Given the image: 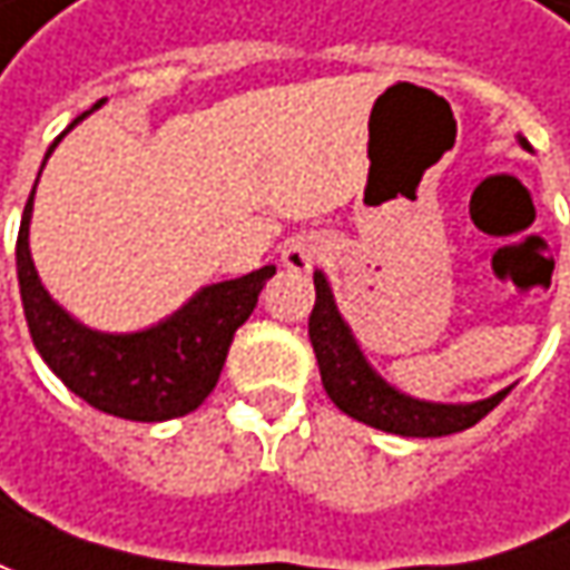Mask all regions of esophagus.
Returning a JSON list of instances; mask_svg holds the SVG:
<instances>
[{
  "label": "esophagus",
  "instance_id": "obj_1",
  "mask_svg": "<svg viewBox=\"0 0 570 570\" xmlns=\"http://www.w3.org/2000/svg\"><path fill=\"white\" fill-rule=\"evenodd\" d=\"M328 248H332V242L322 232H299V235H293L284 245L281 261H284V267H289V271L306 274Z\"/></svg>",
  "mask_w": 570,
  "mask_h": 570
}]
</instances>
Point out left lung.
Returning <instances> with one entry per match:
<instances>
[{"instance_id": "1", "label": "left lung", "mask_w": 570, "mask_h": 570, "mask_svg": "<svg viewBox=\"0 0 570 570\" xmlns=\"http://www.w3.org/2000/svg\"><path fill=\"white\" fill-rule=\"evenodd\" d=\"M519 145L525 148V138H519ZM313 284H316V306L309 316V342L316 352L322 386L328 400L357 422L374 425L381 432L406 435V439H439V435L471 429L513 390L507 386L474 403H432V400H419L396 390L393 384H386L364 357L352 325L338 313L328 277L316 271Z\"/></svg>"}]
</instances>
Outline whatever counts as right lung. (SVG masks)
<instances>
[{
  "label": "right lung",
  "mask_w": 570,
  "mask_h": 570,
  "mask_svg": "<svg viewBox=\"0 0 570 570\" xmlns=\"http://www.w3.org/2000/svg\"><path fill=\"white\" fill-rule=\"evenodd\" d=\"M99 106H106V99H99L89 112H96ZM89 112L73 118L67 131L77 128ZM63 135L48 148L45 164L53 148L63 141ZM31 213H35V189L21 213L16 267L28 332L45 364L80 400L109 416L131 419V422H164L193 413L218 384L225 354L238 325H245V318L252 316L257 293L277 274V267L267 264L235 281L199 286L177 313L154 322L148 328L99 332L70 316L41 284L28 248Z\"/></svg>",
  "instance_id": "1"
}]
</instances>
